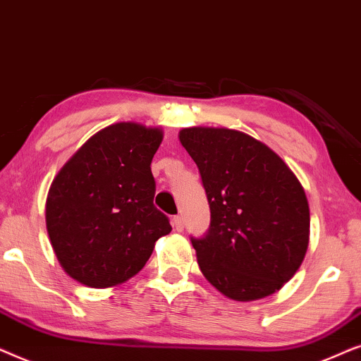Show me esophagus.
I'll return each mask as SVG.
<instances>
[{"instance_id": "esophagus-1", "label": "esophagus", "mask_w": 361, "mask_h": 361, "mask_svg": "<svg viewBox=\"0 0 361 361\" xmlns=\"http://www.w3.org/2000/svg\"><path fill=\"white\" fill-rule=\"evenodd\" d=\"M171 224H173V228H175L178 233H181V231H183V228H185V224H183V219H181V216H175V218L171 219Z\"/></svg>"}]
</instances>
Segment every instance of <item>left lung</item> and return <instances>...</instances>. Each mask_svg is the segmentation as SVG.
<instances>
[{
	"instance_id": "1",
	"label": "left lung",
	"mask_w": 361,
	"mask_h": 361,
	"mask_svg": "<svg viewBox=\"0 0 361 361\" xmlns=\"http://www.w3.org/2000/svg\"><path fill=\"white\" fill-rule=\"evenodd\" d=\"M178 137L209 203L208 233L191 238L206 281L238 302L282 289L309 247L310 211L300 181L276 152L244 132L190 127Z\"/></svg>"
}]
</instances>
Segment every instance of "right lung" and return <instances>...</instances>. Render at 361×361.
I'll list each match as a JSON object with an SVG mask.
<instances>
[{"instance_id":"1","label":"right lung","mask_w":361,"mask_h":361,"mask_svg":"<svg viewBox=\"0 0 361 361\" xmlns=\"http://www.w3.org/2000/svg\"><path fill=\"white\" fill-rule=\"evenodd\" d=\"M158 127L118 122L95 133L57 173L46 200V228L57 261L80 284L105 289L145 266L171 231L153 206L152 160Z\"/></svg>"}]
</instances>
